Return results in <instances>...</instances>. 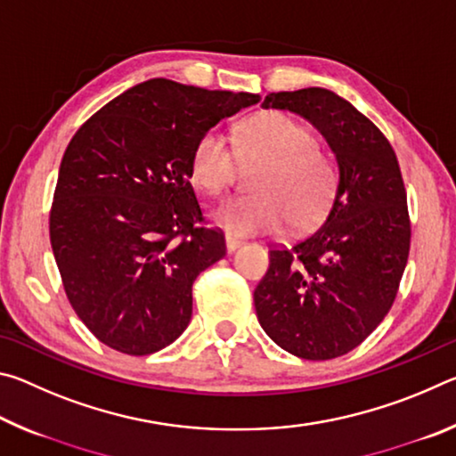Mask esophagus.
Masks as SVG:
<instances>
[{
    "label": "esophagus",
    "mask_w": 456,
    "mask_h": 456,
    "mask_svg": "<svg viewBox=\"0 0 456 456\" xmlns=\"http://www.w3.org/2000/svg\"><path fill=\"white\" fill-rule=\"evenodd\" d=\"M225 245H227V251H235L239 245H243V239L237 237L235 233H225Z\"/></svg>",
    "instance_id": "esophagus-1"
}]
</instances>
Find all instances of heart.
Wrapping results in <instances>:
<instances>
[{"instance_id":"b5f03b06","label":"heart","mask_w":456,"mask_h":456,"mask_svg":"<svg viewBox=\"0 0 456 456\" xmlns=\"http://www.w3.org/2000/svg\"><path fill=\"white\" fill-rule=\"evenodd\" d=\"M237 157L261 167L251 181L256 192L229 199L213 213L215 223L229 233H275L288 221L291 229H312L334 205L339 184L336 157L288 114L264 112L243 120L235 151L219 130H207L192 149V181L207 195H223L235 181Z\"/></svg>"}]
</instances>
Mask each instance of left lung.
I'll use <instances>...</instances> for the list:
<instances>
[{"mask_svg": "<svg viewBox=\"0 0 456 456\" xmlns=\"http://www.w3.org/2000/svg\"><path fill=\"white\" fill-rule=\"evenodd\" d=\"M261 106L310 120L336 154L339 184L318 229L269 249V269L253 291L257 320L293 356H344L390 312L411 251L396 152L372 120L331 90L277 92Z\"/></svg>", "mask_w": 456, "mask_h": 456, "instance_id": "left-lung-1", "label": "left lung"}]
</instances>
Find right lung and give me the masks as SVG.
Segmentation results:
<instances>
[{
    "instance_id": "obj_1",
    "label": "right lung",
    "mask_w": 456,
    "mask_h": 456,
    "mask_svg": "<svg viewBox=\"0 0 456 456\" xmlns=\"http://www.w3.org/2000/svg\"><path fill=\"white\" fill-rule=\"evenodd\" d=\"M259 96L152 78L110 100L61 157L50 241L66 297L108 348L146 356L187 330L197 275L225 257L191 184L207 130Z\"/></svg>"
}]
</instances>
